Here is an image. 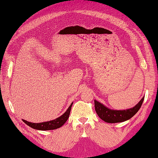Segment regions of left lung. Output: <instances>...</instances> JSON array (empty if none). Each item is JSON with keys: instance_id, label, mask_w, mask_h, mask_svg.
Returning a JSON list of instances; mask_svg holds the SVG:
<instances>
[{"instance_id": "obj_1", "label": "left lung", "mask_w": 158, "mask_h": 158, "mask_svg": "<svg viewBox=\"0 0 158 158\" xmlns=\"http://www.w3.org/2000/svg\"><path fill=\"white\" fill-rule=\"evenodd\" d=\"M144 100V97L133 108L127 110H113L102 105L98 101L94 100L95 110L101 119L108 123H117L122 122L131 118L136 113L139 111L142 103Z\"/></svg>"}]
</instances>
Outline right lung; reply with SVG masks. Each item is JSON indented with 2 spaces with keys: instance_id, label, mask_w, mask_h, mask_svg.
<instances>
[{
  "instance_id": "obj_1",
  "label": "right lung",
  "mask_w": 158,
  "mask_h": 158,
  "mask_svg": "<svg viewBox=\"0 0 158 158\" xmlns=\"http://www.w3.org/2000/svg\"><path fill=\"white\" fill-rule=\"evenodd\" d=\"M73 103L72 102V104L70 105V106L68 108L67 111L64 113V114H62L61 116L56 118L54 120L48 121V122H41V123H33V122H27L26 120L23 119V122H25L27 125L33 128L35 130H55L57 128L61 127L62 125H64V124L67 122L68 118H69L70 110H71L72 106H73Z\"/></svg>"
}]
</instances>
